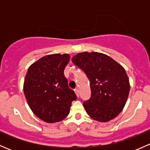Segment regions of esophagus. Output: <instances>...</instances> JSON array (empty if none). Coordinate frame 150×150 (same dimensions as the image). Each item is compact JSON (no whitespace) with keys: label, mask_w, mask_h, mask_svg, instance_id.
I'll list each match as a JSON object with an SVG mask.
<instances>
[{"label":"esophagus","mask_w":150,"mask_h":150,"mask_svg":"<svg viewBox=\"0 0 150 150\" xmlns=\"http://www.w3.org/2000/svg\"><path fill=\"white\" fill-rule=\"evenodd\" d=\"M75 93H76V96H78V97H79V91H78V88L75 89Z\"/></svg>","instance_id":"1"}]
</instances>
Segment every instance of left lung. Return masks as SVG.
<instances>
[{
    "mask_svg": "<svg viewBox=\"0 0 150 150\" xmlns=\"http://www.w3.org/2000/svg\"><path fill=\"white\" fill-rule=\"evenodd\" d=\"M90 81L91 95L83 102L93 120L107 122L117 117L128 99L130 84L124 68L106 54L82 52L72 59Z\"/></svg>",
    "mask_w": 150,
    "mask_h": 150,
    "instance_id": "8db88e82",
    "label": "left lung"
}]
</instances>
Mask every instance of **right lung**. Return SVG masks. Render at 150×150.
I'll return each mask as SVG.
<instances>
[{
	"mask_svg": "<svg viewBox=\"0 0 150 150\" xmlns=\"http://www.w3.org/2000/svg\"><path fill=\"white\" fill-rule=\"evenodd\" d=\"M69 61V54H51L28 68L24 83L25 96L33 113L46 122L64 120L72 102L77 99L64 75Z\"/></svg>",
	"mask_w": 150,
	"mask_h": 150,
	"instance_id": "right-lung-1",
	"label": "right lung"
}]
</instances>
